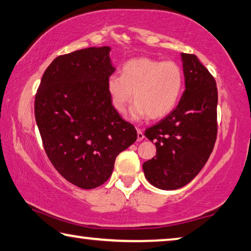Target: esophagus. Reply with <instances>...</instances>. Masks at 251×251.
I'll list each match as a JSON object with an SVG mask.
<instances>
[{"label": "esophagus", "mask_w": 251, "mask_h": 251, "mask_svg": "<svg viewBox=\"0 0 251 251\" xmlns=\"http://www.w3.org/2000/svg\"><path fill=\"white\" fill-rule=\"evenodd\" d=\"M143 138H144V133H143L140 128H137V141L141 142Z\"/></svg>", "instance_id": "1"}]
</instances>
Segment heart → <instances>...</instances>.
Masks as SVG:
<instances>
[{
	"label": "heart",
	"mask_w": 251,
	"mask_h": 251,
	"mask_svg": "<svg viewBox=\"0 0 251 251\" xmlns=\"http://www.w3.org/2000/svg\"><path fill=\"white\" fill-rule=\"evenodd\" d=\"M184 85L182 69L173 61H158L150 58H135L127 61L122 75H111L107 88L111 104L124 114L133 98L130 118L140 121L149 115L151 119L166 116L176 106Z\"/></svg>",
	"instance_id": "1"
}]
</instances>
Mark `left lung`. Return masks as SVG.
Returning <instances> with one entry per match:
<instances>
[{"instance_id": "1", "label": "left lung", "mask_w": 251, "mask_h": 251, "mask_svg": "<svg viewBox=\"0 0 251 251\" xmlns=\"http://www.w3.org/2000/svg\"><path fill=\"white\" fill-rule=\"evenodd\" d=\"M185 90L176 108L145 130L156 156L143 164L146 180L161 190H176L196 177L217 138L218 90L197 55L181 53Z\"/></svg>"}]
</instances>
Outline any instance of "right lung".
Returning <instances> with one entry per match:
<instances>
[{"mask_svg":"<svg viewBox=\"0 0 251 251\" xmlns=\"http://www.w3.org/2000/svg\"><path fill=\"white\" fill-rule=\"evenodd\" d=\"M109 52L105 46L59 55L35 95V122L48 157L61 176L86 190L108 180L117 155L137 138L111 104Z\"/></svg>","mask_w":251,"mask_h":251,"instance_id":"right-lung-1","label":"right lung"}]
</instances>
